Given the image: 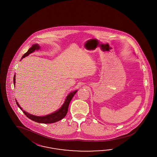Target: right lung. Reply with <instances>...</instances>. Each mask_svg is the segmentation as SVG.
Segmentation results:
<instances>
[{"label":"right lung","mask_w":157,"mask_h":157,"mask_svg":"<svg viewBox=\"0 0 157 157\" xmlns=\"http://www.w3.org/2000/svg\"><path fill=\"white\" fill-rule=\"evenodd\" d=\"M40 46L38 45L37 44H33L32 46V47L29 49L28 52L24 54L23 56L21 58V59H22L24 57L28 56L29 54L33 52L36 50H38L40 49ZM13 81H14V85H15V74H14ZM77 91L78 90L72 91L67 96L66 98L65 101H64V103L63 104L62 107L59 109L57 110V111L53 112L51 114L46 115V116H34L33 114H29L28 112H26L24 111V110H22V108L19 106V104L18 103L17 100H16V103H17V104L19 108L23 111L24 114H25L28 117L29 119L33 120L35 122L39 123H53L57 122L58 121L62 120L66 116L70 102L71 101L72 98H73L74 95L75 94Z\"/></svg>","instance_id":"add662e5"}]
</instances>
